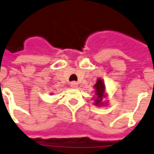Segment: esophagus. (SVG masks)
<instances>
[{"instance_id":"obj_1","label":"esophagus","mask_w":154,"mask_h":154,"mask_svg":"<svg viewBox=\"0 0 154 154\" xmlns=\"http://www.w3.org/2000/svg\"><path fill=\"white\" fill-rule=\"evenodd\" d=\"M70 86L72 87V88H76L77 87H78V83L75 81H73L70 83Z\"/></svg>"}]
</instances>
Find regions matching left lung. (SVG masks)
Returning a JSON list of instances; mask_svg holds the SVG:
<instances>
[{"label":"left lung","instance_id":"1","mask_svg":"<svg viewBox=\"0 0 154 154\" xmlns=\"http://www.w3.org/2000/svg\"><path fill=\"white\" fill-rule=\"evenodd\" d=\"M95 88V103L94 105L97 106H100L103 105L102 100L104 97H106V86H105V83L103 82L102 79H98L96 83L94 86Z\"/></svg>","mask_w":154,"mask_h":154}]
</instances>
